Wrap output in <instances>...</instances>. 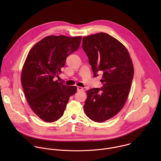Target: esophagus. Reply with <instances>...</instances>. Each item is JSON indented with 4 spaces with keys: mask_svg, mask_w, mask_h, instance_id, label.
<instances>
[{
    "mask_svg": "<svg viewBox=\"0 0 161 161\" xmlns=\"http://www.w3.org/2000/svg\"><path fill=\"white\" fill-rule=\"evenodd\" d=\"M77 90H78V91H81V90H83V88L81 87V86H78Z\"/></svg>",
    "mask_w": 161,
    "mask_h": 161,
    "instance_id": "34e87169",
    "label": "esophagus"
}]
</instances>
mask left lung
Returning a JSON list of instances; mask_svg holds the SVG:
<instances>
[{
  "label": "left lung",
  "instance_id": "left-lung-1",
  "mask_svg": "<svg viewBox=\"0 0 161 161\" xmlns=\"http://www.w3.org/2000/svg\"><path fill=\"white\" fill-rule=\"evenodd\" d=\"M82 48L92 66L94 76L103 73V86L86 91L83 106L87 117L103 122L117 114L127 99L134 67L127 49L117 39L100 32L83 38Z\"/></svg>",
  "mask_w": 161,
  "mask_h": 161
}]
</instances>
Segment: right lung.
<instances>
[{
    "label": "right lung",
    "mask_w": 161,
    "mask_h": 161,
    "mask_svg": "<svg viewBox=\"0 0 161 161\" xmlns=\"http://www.w3.org/2000/svg\"><path fill=\"white\" fill-rule=\"evenodd\" d=\"M81 36H48L29 51L22 68L21 81L32 111L41 120L52 122L64 113L76 86H66L55 78L65 65L66 58L80 47Z\"/></svg>",
    "instance_id": "right-lung-1"
}]
</instances>
